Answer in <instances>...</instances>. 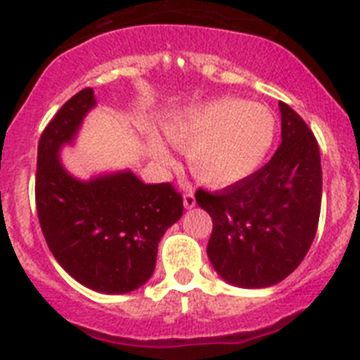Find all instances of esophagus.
Wrapping results in <instances>:
<instances>
[{"label":"esophagus","instance_id":"1","mask_svg":"<svg viewBox=\"0 0 360 360\" xmlns=\"http://www.w3.org/2000/svg\"><path fill=\"white\" fill-rule=\"evenodd\" d=\"M195 204H197V200H195V193H193V189H186V191H184V206L193 207Z\"/></svg>","mask_w":360,"mask_h":360}]
</instances>
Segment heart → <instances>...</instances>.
<instances>
[{
  "instance_id": "obj_1",
  "label": "heart",
  "mask_w": 360,
  "mask_h": 360,
  "mask_svg": "<svg viewBox=\"0 0 360 360\" xmlns=\"http://www.w3.org/2000/svg\"><path fill=\"white\" fill-rule=\"evenodd\" d=\"M165 136L187 148L191 173L207 186H230L254 171L274 139V117L265 106L239 99H217L187 110L165 124ZM160 160L169 158L160 141H153Z\"/></svg>"
}]
</instances>
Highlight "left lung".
<instances>
[{"label": "left lung", "mask_w": 360, "mask_h": 360, "mask_svg": "<svg viewBox=\"0 0 360 360\" xmlns=\"http://www.w3.org/2000/svg\"><path fill=\"white\" fill-rule=\"evenodd\" d=\"M281 145L259 171L219 193L198 187L213 230L207 257L228 283L261 289L298 269L316 236L322 167L314 134L280 101Z\"/></svg>", "instance_id": "obj_1"}]
</instances>
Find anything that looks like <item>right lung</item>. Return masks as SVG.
Masks as SVG:
<instances>
[{
    "label": "right lung",
    "mask_w": 360,
    "mask_h": 360,
    "mask_svg": "<svg viewBox=\"0 0 360 360\" xmlns=\"http://www.w3.org/2000/svg\"><path fill=\"white\" fill-rule=\"evenodd\" d=\"M95 105L84 88L66 101L38 141V221L55 259L97 292L124 294L153 276L158 243L182 217V195L171 182L143 184L120 173L79 182L64 171L58 148L71 141Z\"/></svg>",
    "instance_id": "right-lung-1"
}]
</instances>
